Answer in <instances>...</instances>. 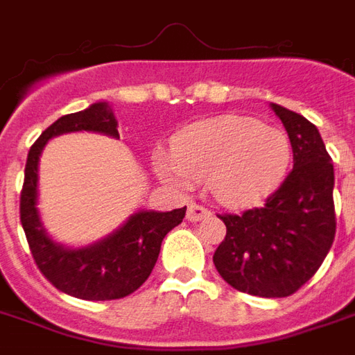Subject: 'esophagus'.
<instances>
[{"instance_id": "34e87169", "label": "esophagus", "mask_w": 355, "mask_h": 355, "mask_svg": "<svg viewBox=\"0 0 355 355\" xmlns=\"http://www.w3.org/2000/svg\"><path fill=\"white\" fill-rule=\"evenodd\" d=\"M209 215H211V211L203 207V205H198V203H190V205H188V211H186V218H188L190 223L203 220V218H207Z\"/></svg>"}]
</instances>
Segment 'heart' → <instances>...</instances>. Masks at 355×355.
Listing matches in <instances>:
<instances>
[{
	"instance_id": "b5f03b06",
	"label": "heart",
	"mask_w": 355,
	"mask_h": 355,
	"mask_svg": "<svg viewBox=\"0 0 355 355\" xmlns=\"http://www.w3.org/2000/svg\"><path fill=\"white\" fill-rule=\"evenodd\" d=\"M289 162L291 142L283 129L247 116H218L180 132L173 155L157 152L154 171L177 188L209 178L218 203L245 207L279 184Z\"/></svg>"
}]
</instances>
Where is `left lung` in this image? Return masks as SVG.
<instances>
[{
  "instance_id": "8db88e82",
  "label": "left lung",
  "mask_w": 355,
  "mask_h": 355,
  "mask_svg": "<svg viewBox=\"0 0 355 355\" xmlns=\"http://www.w3.org/2000/svg\"><path fill=\"white\" fill-rule=\"evenodd\" d=\"M293 146V171L264 205L223 215L226 238L213 254L218 274L241 293L282 298L297 293L335 239V171L318 127L270 102Z\"/></svg>"
}]
</instances>
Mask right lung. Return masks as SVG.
Returning <instances> with one entry per match:
<instances>
[{
  "mask_svg": "<svg viewBox=\"0 0 355 355\" xmlns=\"http://www.w3.org/2000/svg\"><path fill=\"white\" fill-rule=\"evenodd\" d=\"M102 132L119 139L108 102L58 117L30 148L20 193V223L42 274L58 291L83 300H114L139 289L152 274L163 238L182 223L186 207L173 211L140 209L117 230L83 247L62 245L51 238L37 209V171L45 144L66 132Z\"/></svg>",
  "mask_w": 355,
  "mask_h": 355,
  "instance_id": "1",
  "label": "right lung"
}]
</instances>
